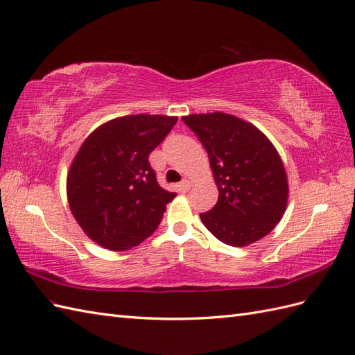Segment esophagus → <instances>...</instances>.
Masks as SVG:
<instances>
[{
    "label": "esophagus",
    "mask_w": 355,
    "mask_h": 355,
    "mask_svg": "<svg viewBox=\"0 0 355 355\" xmlns=\"http://www.w3.org/2000/svg\"><path fill=\"white\" fill-rule=\"evenodd\" d=\"M191 188V182H189V180H182V182H180L179 185H178V189H179V193H187L188 189Z\"/></svg>",
    "instance_id": "34e87169"
}]
</instances>
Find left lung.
<instances>
[{
    "label": "left lung",
    "mask_w": 355,
    "mask_h": 355,
    "mask_svg": "<svg viewBox=\"0 0 355 355\" xmlns=\"http://www.w3.org/2000/svg\"><path fill=\"white\" fill-rule=\"evenodd\" d=\"M182 120L209 157L218 202L200 214L221 243L245 247L266 236L288 207L289 184L283 161L261 129L227 112L188 114Z\"/></svg>",
    "instance_id": "1"
}]
</instances>
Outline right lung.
<instances>
[{
	"mask_svg": "<svg viewBox=\"0 0 355 355\" xmlns=\"http://www.w3.org/2000/svg\"><path fill=\"white\" fill-rule=\"evenodd\" d=\"M176 116L131 114L102 123L85 138L69 167L71 212L93 243L125 252L157 230L175 193L159 187L149 155Z\"/></svg>",
	"mask_w": 355,
	"mask_h": 355,
	"instance_id": "add662e5",
	"label": "right lung"
}]
</instances>
